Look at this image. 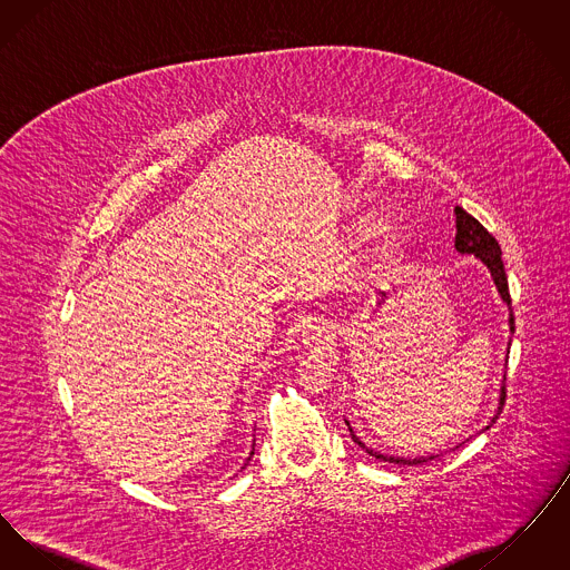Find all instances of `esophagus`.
Instances as JSON below:
<instances>
[{
    "mask_svg": "<svg viewBox=\"0 0 570 570\" xmlns=\"http://www.w3.org/2000/svg\"><path fill=\"white\" fill-rule=\"evenodd\" d=\"M301 340H303V344H307V346H321V344H326V342H328V326H326L325 323H321V321H316V318H312V321H307V323L303 325Z\"/></svg>",
    "mask_w": 570,
    "mask_h": 570,
    "instance_id": "obj_1",
    "label": "esophagus"
}]
</instances>
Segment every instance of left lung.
I'll return each mask as SVG.
<instances>
[{"instance_id": "left-lung-1", "label": "left lung", "mask_w": 570, "mask_h": 570, "mask_svg": "<svg viewBox=\"0 0 570 570\" xmlns=\"http://www.w3.org/2000/svg\"><path fill=\"white\" fill-rule=\"evenodd\" d=\"M455 228H458V233H455V249H458L460 254H472L476 261H481V263L488 267V272L491 273V279H493V284H495L500 297H502V301H504L507 307H509V328H511V333H515V318H513L511 295H509V279H507V272H504L500 245H498V242L483 228V224H481L479 219H474L470 214H465L461 207H455ZM509 346H511V340H509ZM504 380H507V376H504ZM504 380H502V386H500L498 410H495V414L491 416V423H488V425L483 428V432L489 430V428L498 421V416H500V412H502L504 397H507ZM344 421H346V419H344ZM346 425H348V432L353 435L354 444H358L367 455H372V458H376V460L389 461V463H400V465H419V463H425V461H432L438 458V455H421V458H395V455H386V453H382V451H376V449L367 446L358 435L354 434V430L351 428L348 421H346ZM461 444H463V442H461ZM461 444H458V446H461ZM458 446H455V449H458Z\"/></svg>"}]
</instances>
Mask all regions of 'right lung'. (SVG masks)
<instances>
[{
	"label": "right lung",
	"instance_id": "add662e5",
	"mask_svg": "<svg viewBox=\"0 0 570 570\" xmlns=\"http://www.w3.org/2000/svg\"><path fill=\"white\" fill-rule=\"evenodd\" d=\"M252 455H254V442H252V451H249V455H247L244 465H247V461L252 460Z\"/></svg>",
	"mask_w": 570,
	"mask_h": 570
}]
</instances>
